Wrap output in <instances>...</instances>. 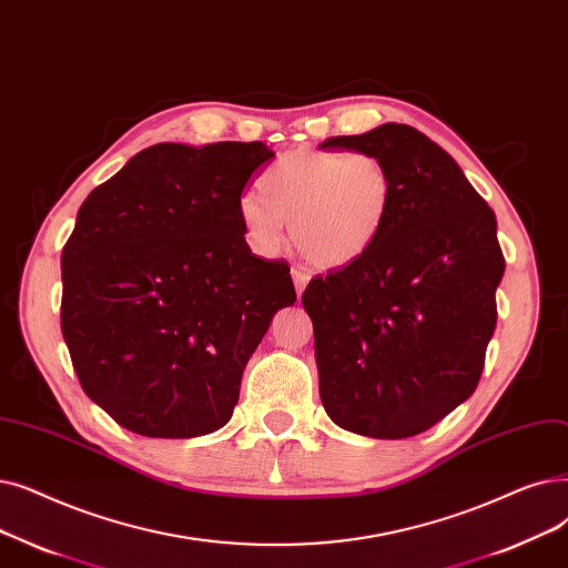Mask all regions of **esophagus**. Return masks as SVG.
I'll use <instances>...</instances> for the list:
<instances>
[{"label":"esophagus","mask_w":568,"mask_h":568,"mask_svg":"<svg viewBox=\"0 0 568 568\" xmlns=\"http://www.w3.org/2000/svg\"><path fill=\"white\" fill-rule=\"evenodd\" d=\"M292 281H294V287H297V294L302 297V292L306 290V285H308V281H311V276L306 274V268L292 266Z\"/></svg>","instance_id":"esophagus-1"}]
</instances>
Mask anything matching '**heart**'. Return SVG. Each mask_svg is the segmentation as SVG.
Listing matches in <instances>:
<instances>
[{
	"label": "heart",
	"mask_w": 568,
	"mask_h": 568,
	"mask_svg": "<svg viewBox=\"0 0 568 568\" xmlns=\"http://www.w3.org/2000/svg\"><path fill=\"white\" fill-rule=\"evenodd\" d=\"M394 174L374 153L302 145L278 155L260 176V192L239 202L245 236L274 255L283 223L300 255L317 268H343L376 248L394 204Z\"/></svg>",
	"instance_id": "obj_1"
}]
</instances>
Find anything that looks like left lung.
I'll use <instances>...</instances> for the list:
<instances>
[{
	"mask_svg": "<svg viewBox=\"0 0 568 568\" xmlns=\"http://www.w3.org/2000/svg\"><path fill=\"white\" fill-rule=\"evenodd\" d=\"M320 148L374 153L397 183L376 248L313 278L302 297L320 399L341 429L408 438L480 381L506 268L497 217L459 164L410 125L385 122Z\"/></svg>",
	"mask_w": 568,
	"mask_h": 568,
	"instance_id": "obj_1",
	"label": "left lung"
}]
</instances>
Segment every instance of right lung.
Wrapping results in <instances>:
<instances>
[{
  "label": "right lung",
  "mask_w": 568,
  "mask_h": 568,
  "mask_svg": "<svg viewBox=\"0 0 568 568\" xmlns=\"http://www.w3.org/2000/svg\"><path fill=\"white\" fill-rule=\"evenodd\" d=\"M262 141L158 143L94 187L62 251V334L88 397L151 438L230 423L290 266L245 243L241 192Z\"/></svg>",
  "instance_id": "right-lung-1"
}]
</instances>
